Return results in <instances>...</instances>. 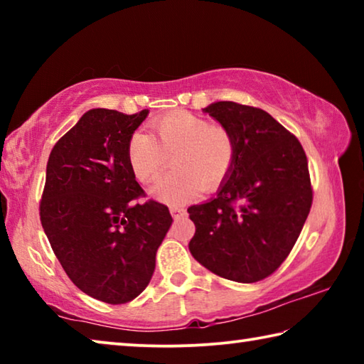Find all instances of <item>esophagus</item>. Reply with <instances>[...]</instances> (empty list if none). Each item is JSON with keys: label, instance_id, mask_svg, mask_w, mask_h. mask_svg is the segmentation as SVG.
Returning a JSON list of instances; mask_svg holds the SVG:
<instances>
[{"label": "esophagus", "instance_id": "34e87169", "mask_svg": "<svg viewBox=\"0 0 364 364\" xmlns=\"http://www.w3.org/2000/svg\"><path fill=\"white\" fill-rule=\"evenodd\" d=\"M170 213H171V217H173V218H180V217H184V215H186V210H184V208L180 207V205H171Z\"/></svg>", "mask_w": 364, "mask_h": 364}]
</instances>
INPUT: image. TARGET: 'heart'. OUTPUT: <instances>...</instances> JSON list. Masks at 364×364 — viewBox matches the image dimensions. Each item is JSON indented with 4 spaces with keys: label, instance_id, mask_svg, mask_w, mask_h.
Instances as JSON below:
<instances>
[{
    "label": "heart",
    "instance_id": "obj_1",
    "mask_svg": "<svg viewBox=\"0 0 364 364\" xmlns=\"http://www.w3.org/2000/svg\"><path fill=\"white\" fill-rule=\"evenodd\" d=\"M175 170L151 188L167 204H183L223 183L236 160V141L225 127L204 117L176 110L151 123V134L133 133L127 144L128 165L141 183H151L168 165Z\"/></svg>",
    "mask_w": 364,
    "mask_h": 364
}]
</instances>
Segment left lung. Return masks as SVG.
Listing matches in <instances>:
<instances>
[{
    "instance_id": "1",
    "label": "left lung",
    "mask_w": 364,
    "mask_h": 364,
    "mask_svg": "<svg viewBox=\"0 0 364 364\" xmlns=\"http://www.w3.org/2000/svg\"><path fill=\"white\" fill-rule=\"evenodd\" d=\"M236 141V160L217 196L188 208L189 250L202 267L236 282L273 274L291 254L313 191L300 141L268 112L232 101L204 109Z\"/></svg>"
}]
</instances>
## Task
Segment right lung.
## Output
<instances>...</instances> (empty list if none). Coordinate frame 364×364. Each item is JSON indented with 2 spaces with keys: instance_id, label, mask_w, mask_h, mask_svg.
Instances as JSON below:
<instances>
[{
  "instance_id": "1",
  "label": "right lung",
  "mask_w": 364,
  "mask_h": 364,
  "mask_svg": "<svg viewBox=\"0 0 364 364\" xmlns=\"http://www.w3.org/2000/svg\"><path fill=\"white\" fill-rule=\"evenodd\" d=\"M149 110L91 109L49 154L40 218L70 281L90 297L127 304L144 291L171 226L168 207L144 191L127 144Z\"/></svg>"
}]
</instances>
